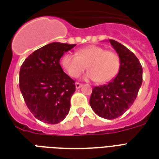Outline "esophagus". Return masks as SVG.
Listing matches in <instances>:
<instances>
[{
  "label": "esophagus",
  "instance_id": "obj_1",
  "mask_svg": "<svg viewBox=\"0 0 159 159\" xmlns=\"http://www.w3.org/2000/svg\"><path fill=\"white\" fill-rule=\"evenodd\" d=\"M82 86H83V84H81L79 83H76V89H80Z\"/></svg>",
  "mask_w": 159,
  "mask_h": 159
}]
</instances>
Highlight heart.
Returning <instances> with one entry per match:
<instances>
[{
    "label": "heart",
    "mask_w": 159,
    "mask_h": 159,
    "mask_svg": "<svg viewBox=\"0 0 159 159\" xmlns=\"http://www.w3.org/2000/svg\"><path fill=\"white\" fill-rule=\"evenodd\" d=\"M61 65L71 77H77L87 69L84 79L105 83L117 76L120 68V59L116 52L107 51L100 46H89L78 50L76 53H66Z\"/></svg>",
    "instance_id": "1"
}]
</instances>
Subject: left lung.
I'll use <instances>...</instances> for the list:
<instances>
[{
  "instance_id": "obj_1",
  "label": "left lung",
  "mask_w": 159,
  "mask_h": 159,
  "mask_svg": "<svg viewBox=\"0 0 159 159\" xmlns=\"http://www.w3.org/2000/svg\"><path fill=\"white\" fill-rule=\"evenodd\" d=\"M109 42L119 56V71L111 82L93 88L89 104L100 117L115 119L136 99L142 83V67L136 56L125 46L114 40Z\"/></svg>"
}]
</instances>
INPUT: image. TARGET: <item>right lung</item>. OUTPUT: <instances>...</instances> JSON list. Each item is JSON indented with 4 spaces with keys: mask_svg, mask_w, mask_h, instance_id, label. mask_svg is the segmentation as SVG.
Returning <instances> with one entry per match:
<instances>
[{
    "mask_svg": "<svg viewBox=\"0 0 159 159\" xmlns=\"http://www.w3.org/2000/svg\"><path fill=\"white\" fill-rule=\"evenodd\" d=\"M76 44L52 42L33 52L20 67L19 89L34 117L56 124L69 113L75 81L64 72L59 60Z\"/></svg>",
    "mask_w": 159,
    "mask_h": 159,
    "instance_id": "right-lung-1",
    "label": "right lung"
}]
</instances>
